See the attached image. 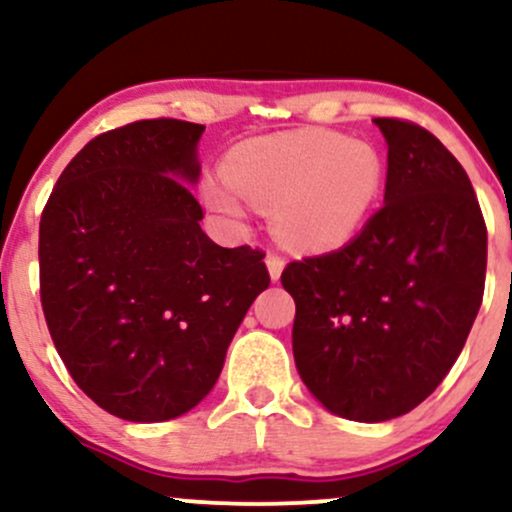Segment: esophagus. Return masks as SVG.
<instances>
[{
  "label": "esophagus",
  "mask_w": 512,
  "mask_h": 512,
  "mask_svg": "<svg viewBox=\"0 0 512 512\" xmlns=\"http://www.w3.org/2000/svg\"><path fill=\"white\" fill-rule=\"evenodd\" d=\"M284 267H286L284 257L276 255V252H269V255H267V269H269V276H272L274 281H279V276H281V272H284Z\"/></svg>",
  "instance_id": "obj_1"
}]
</instances>
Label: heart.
I'll use <instances>...</instances> for the list:
<instances>
[{"label": "heart", "instance_id": "1", "mask_svg": "<svg viewBox=\"0 0 512 512\" xmlns=\"http://www.w3.org/2000/svg\"><path fill=\"white\" fill-rule=\"evenodd\" d=\"M383 180V161L370 144L298 129L238 144L223 161V178L202 182V197L228 219H243L245 199L274 207V228L286 245L325 250L354 236Z\"/></svg>", "mask_w": 512, "mask_h": 512}]
</instances>
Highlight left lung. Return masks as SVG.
<instances>
[{
  "instance_id": "left-lung-1",
  "label": "left lung",
  "mask_w": 512,
  "mask_h": 512,
  "mask_svg": "<svg viewBox=\"0 0 512 512\" xmlns=\"http://www.w3.org/2000/svg\"><path fill=\"white\" fill-rule=\"evenodd\" d=\"M373 122L387 142L385 204L344 248L281 272L303 383L366 424L407 414L443 383L486 279L484 214L457 158L416 122Z\"/></svg>"
}]
</instances>
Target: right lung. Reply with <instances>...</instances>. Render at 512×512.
<instances>
[{"label": "right lung", "instance_id": "add662e5", "mask_svg": "<svg viewBox=\"0 0 512 512\" xmlns=\"http://www.w3.org/2000/svg\"><path fill=\"white\" fill-rule=\"evenodd\" d=\"M204 125L156 117L98 134L40 216V303L55 349L98 407L168 421L219 380L245 313L269 286L264 252L202 231Z\"/></svg>", "mask_w": 512, "mask_h": 512}]
</instances>
